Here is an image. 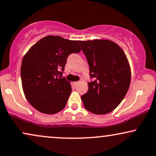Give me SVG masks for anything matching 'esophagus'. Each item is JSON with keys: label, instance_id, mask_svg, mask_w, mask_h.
I'll return each mask as SVG.
<instances>
[{"label": "esophagus", "instance_id": "1", "mask_svg": "<svg viewBox=\"0 0 156 156\" xmlns=\"http://www.w3.org/2000/svg\"><path fill=\"white\" fill-rule=\"evenodd\" d=\"M78 84H79V82H74V85H77Z\"/></svg>", "mask_w": 156, "mask_h": 156}]
</instances>
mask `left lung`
I'll return each mask as SVG.
<instances>
[{
	"instance_id": "left-lung-1",
	"label": "left lung",
	"mask_w": 156,
	"mask_h": 156,
	"mask_svg": "<svg viewBox=\"0 0 156 156\" xmlns=\"http://www.w3.org/2000/svg\"><path fill=\"white\" fill-rule=\"evenodd\" d=\"M79 42L92 79L87 92L81 96L84 108L97 115L112 112L130 87V68L126 56L118 44L109 40Z\"/></svg>"
}]
</instances>
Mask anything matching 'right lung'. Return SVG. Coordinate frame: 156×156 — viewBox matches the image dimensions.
I'll list each match as a JSON object with an SVG mask.
<instances>
[{"mask_svg": "<svg viewBox=\"0 0 156 156\" xmlns=\"http://www.w3.org/2000/svg\"><path fill=\"white\" fill-rule=\"evenodd\" d=\"M80 50L77 41L48 36L24 56L21 67L22 87L26 99L36 110L51 115L64 108L72 87L62 74L68 56Z\"/></svg>", "mask_w": 156, "mask_h": 156, "instance_id": "right-lung-1", "label": "right lung"}]
</instances>
